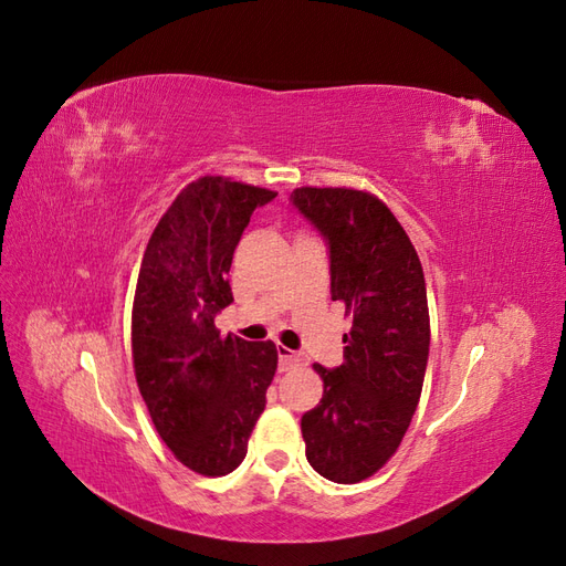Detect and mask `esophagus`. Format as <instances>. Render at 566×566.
I'll return each mask as SVG.
<instances>
[{"label": "esophagus", "mask_w": 566, "mask_h": 566, "mask_svg": "<svg viewBox=\"0 0 566 566\" xmlns=\"http://www.w3.org/2000/svg\"><path fill=\"white\" fill-rule=\"evenodd\" d=\"M279 361H281V370H287L293 366H302L306 361V356L302 352H293V349H287V347L281 345L279 347Z\"/></svg>", "instance_id": "esophagus-1"}]
</instances>
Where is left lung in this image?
Returning a JSON list of instances; mask_svg holds the SVG:
<instances>
[{
    "label": "left lung",
    "mask_w": 566,
    "mask_h": 566,
    "mask_svg": "<svg viewBox=\"0 0 566 566\" xmlns=\"http://www.w3.org/2000/svg\"><path fill=\"white\" fill-rule=\"evenodd\" d=\"M290 205L323 235L331 295L354 318L342 337L345 364L314 366L323 399L302 416L306 460L331 482L354 484L394 455L418 408L430 356L424 273L403 227L375 196L302 186Z\"/></svg>",
    "instance_id": "left-lung-1"
}]
</instances>
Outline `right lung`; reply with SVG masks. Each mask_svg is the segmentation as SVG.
Listing matches in <instances>:
<instances>
[{
	"label": "right lung",
	"mask_w": 566,
	"mask_h": 566,
	"mask_svg": "<svg viewBox=\"0 0 566 566\" xmlns=\"http://www.w3.org/2000/svg\"><path fill=\"white\" fill-rule=\"evenodd\" d=\"M266 188L202 177L188 184L146 245L132 310L136 385L163 441L205 476L241 465L279 366L273 342L219 337L233 302L227 273Z\"/></svg>",
	"instance_id": "1"
}]
</instances>
